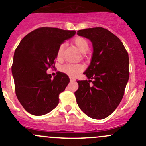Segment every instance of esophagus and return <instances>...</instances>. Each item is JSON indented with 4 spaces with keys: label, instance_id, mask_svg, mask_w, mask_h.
I'll return each instance as SVG.
<instances>
[{
    "label": "esophagus",
    "instance_id": "obj_1",
    "mask_svg": "<svg viewBox=\"0 0 146 146\" xmlns=\"http://www.w3.org/2000/svg\"><path fill=\"white\" fill-rule=\"evenodd\" d=\"M70 81H76V79H75L74 78H73V77H70Z\"/></svg>",
    "mask_w": 146,
    "mask_h": 146
}]
</instances>
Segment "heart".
Listing matches in <instances>:
<instances>
[{
    "mask_svg": "<svg viewBox=\"0 0 146 146\" xmlns=\"http://www.w3.org/2000/svg\"><path fill=\"white\" fill-rule=\"evenodd\" d=\"M73 44H74L75 47L78 50V51L81 52V53H85L88 51V42L85 38L81 37V36H77V37L74 38L73 40ZM64 45L60 46L58 48V52H57V58L58 59H60L62 57V52H63ZM84 69L83 66L79 64H65L61 68V70L63 73H66L68 76H72V77H75V76H78V74L81 72Z\"/></svg>",
    "mask_w": 146,
    "mask_h": 146,
    "instance_id": "1",
    "label": "heart"
}]
</instances>
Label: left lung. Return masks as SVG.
Returning <instances> with one entry per match:
<instances>
[{
	"mask_svg": "<svg viewBox=\"0 0 146 146\" xmlns=\"http://www.w3.org/2000/svg\"><path fill=\"white\" fill-rule=\"evenodd\" d=\"M77 35L92 42L93 53L84 73L88 80L77 81L76 102L89 117L104 119L123 97L129 79L128 54L120 39L102 27L78 30ZM90 82L93 85L90 86Z\"/></svg>",
	"mask_w": 146,
	"mask_h": 146,
	"instance_id": "obj_1",
	"label": "left lung"
}]
</instances>
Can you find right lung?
<instances>
[{
	"instance_id": "obj_1",
	"label": "right lung",
	"mask_w": 146,
	"mask_h": 146,
	"mask_svg": "<svg viewBox=\"0 0 146 146\" xmlns=\"http://www.w3.org/2000/svg\"><path fill=\"white\" fill-rule=\"evenodd\" d=\"M76 35L74 30L41 27L26 35L14 52L11 71L18 99L29 114L42 116L59 103V94L70 82L61 72L51 78L60 46Z\"/></svg>"
}]
</instances>
